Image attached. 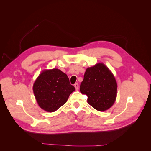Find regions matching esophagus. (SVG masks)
<instances>
[{
	"mask_svg": "<svg viewBox=\"0 0 151 151\" xmlns=\"http://www.w3.org/2000/svg\"><path fill=\"white\" fill-rule=\"evenodd\" d=\"M74 87H75V88H76V91H77L79 89V84H78V83H76L75 84H74Z\"/></svg>",
	"mask_w": 151,
	"mask_h": 151,
	"instance_id": "34e87169",
	"label": "esophagus"
}]
</instances>
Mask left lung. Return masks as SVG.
Wrapping results in <instances>:
<instances>
[{
    "mask_svg": "<svg viewBox=\"0 0 151 151\" xmlns=\"http://www.w3.org/2000/svg\"><path fill=\"white\" fill-rule=\"evenodd\" d=\"M82 94L94 109L104 111L111 108L117 95V83L111 70L103 63L87 68L80 86Z\"/></svg>",
    "mask_w": 151,
    "mask_h": 151,
    "instance_id": "8db88e82",
    "label": "left lung"
}]
</instances>
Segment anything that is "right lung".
Returning a JSON list of instances; mask_svg holds the SVG:
<instances>
[{
	"label": "right lung",
	"mask_w": 151,
	"mask_h": 151,
	"mask_svg": "<svg viewBox=\"0 0 151 151\" xmlns=\"http://www.w3.org/2000/svg\"><path fill=\"white\" fill-rule=\"evenodd\" d=\"M33 90L40 107L54 112L64 104L75 91L66 74L58 68L45 69L35 81Z\"/></svg>",
	"instance_id": "right-lung-1"
}]
</instances>
